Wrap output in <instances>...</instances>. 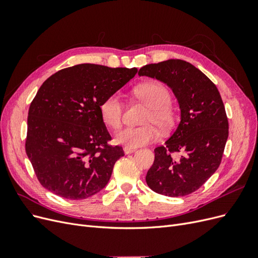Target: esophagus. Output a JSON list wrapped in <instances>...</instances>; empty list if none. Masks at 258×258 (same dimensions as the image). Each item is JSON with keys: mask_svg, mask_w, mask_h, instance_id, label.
<instances>
[{"mask_svg": "<svg viewBox=\"0 0 258 258\" xmlns=\"http://www.w3.org/2000/svg\"><path fill=\"white\" fill-rule=\"evenodd\" d=\"M136 150L137 148H131V147H124L123 148V152H124V154H130V153H134V152H136Z\"/></svg>", "mask_w": 258, "mask_h": 258, "instance_id": "1", "label": "esophagus"}]
</instances>
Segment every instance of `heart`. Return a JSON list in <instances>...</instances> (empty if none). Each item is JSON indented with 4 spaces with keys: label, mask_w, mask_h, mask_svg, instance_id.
I'll return each instance as SVG.
<instances>
[{
    "label": "heart",
    "mask_w": 258,
    "mask_h": 258,
    "mask_svg": "<svg viewBox=\"0 0 258 258\" xmlns=\"http://www.w3.org/2000/svg\"><path fill=\"white\" fill-rule=\"evenodd\" d=\"M136 96L150 106L142 120L145 126L124 128L115 136V142L131 148L154 143L159 138L156 126L167 131L173 127L175 112L171 106V93L165 85L157 82L145 83L135 89ZM101 119L106 127L117 130L122 124L123 103L118 93L105 97L99 105Z\"/></svg>",
    "instance_id": "heart-1"
}]
</instances>
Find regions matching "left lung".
<instances>
[{"label":"left lung","mask_w":258,"mask_h":258,"mask_svg":"<svg viewBox=\"0 0 258 258\" xmlns=\"http://www.w3.org/2000/svg\"><path fill=\"white\" fill-rule=\"evenodd\" d=\"M138 74L167 84L181 108V121L174 134L165 145L155 148L146 183L165 196H186L199 189L221 165L228 138L222 97L207 75L184 60L146 64ZM175 152L181 156L174 158Z\"/></svg>","instance_id":"1"}]
</instances>
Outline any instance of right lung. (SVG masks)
Instances as JSON below:
<instances>
[{
  "mask_svg": "<svg viewBox=\"0 0 258 258\" xmlns=\"http://www.w3.org/2000/svg\"><path fill=\"white\" fill-rule=\"evenodd\" d=\"M137 72V68L83 63L43 83L29 108L26 153L46 189L80 200L104 188L124 153L108 144L112 137L99 105Z\"/></svg>",
  "mask_w": 258,
  "mask_h": 258,
  "instance_id": "1",
  "label": "right lung"
}]
</instances>
